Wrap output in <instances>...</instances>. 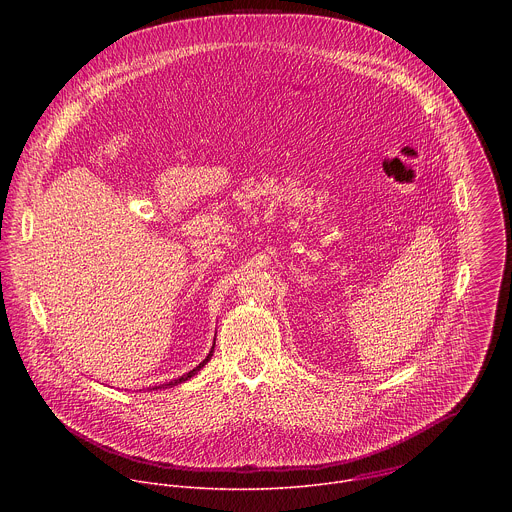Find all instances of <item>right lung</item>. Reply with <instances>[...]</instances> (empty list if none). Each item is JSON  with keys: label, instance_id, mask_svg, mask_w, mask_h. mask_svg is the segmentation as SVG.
Returning <instances> with one entry per match:
<instances>
[{"label": "right lung", "instance_id": "1", "mask_svg": "<svg viewBox=\"0 0 512 512\" xmlns=\"http://www.w3.org/2000/svg\"><path fill=\"white\" fill-rule=\"evenodd\" d=\"M213 351H215V345H213V349L209 351V355H207V359L203 361V363H199V366H195L193 370H189L187 374H183L181 378H175V380H171V382H167V384H161V386H153V388H147V390H161V388H171V386H177V384H181V382H185V380H189L191 376H195L203 366L207 365L209 361H211V357H213Z\"/></svg>", "mask_w": 512, "mask_h": 512}]
</instances>
